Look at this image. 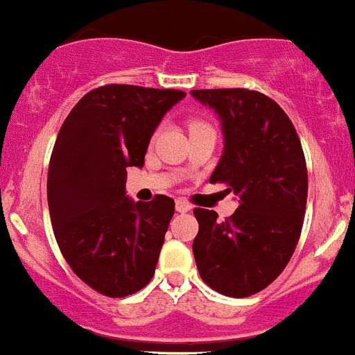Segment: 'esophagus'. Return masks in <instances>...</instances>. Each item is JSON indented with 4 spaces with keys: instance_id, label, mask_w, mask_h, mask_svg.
<instances>
[{
    "instance_id": "obj_1",
    "label": "esophagus",
    "mask_w": 355,
    "mask_h": 355,
    "mask_svg": "<svg viewBox=\"0 0 355 355\" xmlns=\"http://www.w3.org/2000/svg\"><path fill=\"white\" fill-rule=\"evenodd\" d=\"M175 207H177L178 213H187V211H191V204L186 200H182V198H178L177 204H175Z\"/></svg>"
}]
</instances>
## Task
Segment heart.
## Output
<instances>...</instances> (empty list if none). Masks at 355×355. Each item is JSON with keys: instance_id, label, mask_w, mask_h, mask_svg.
<instances>
[{"instance_id": "b5f03b06", "label": "heart", "mask_w": 355, "mask_h": 355, "mask_svg": "<svg viewBox=\"0 0 355 355\" xmlns=\"http://www.w3.org/2000/svg\"><path fill=\"white\" fill-rule=\"evenodd\" d=\"M204 126H207V124H204V122H200V121L189 122V130H196V128H204Z\"/></svg>"}]
</instances>
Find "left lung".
<instances>
[{
    "mask_svg": "<svg viewBox=\"0 0 355 355\" xmlns=\"http://www.w3.org/2000/svg\"><path fill=\"white\" fill-rule=\"evenodd\" d=\"M191 95L222 122L223 153L209 182L238 196V209L223 222L214 211L195 209L196 267L216 293L252 296L287 267L302 234L309 189L302 142L287 113L260 92Z\"/></svg>",
    "mask_w": 355,
    "mask_h": 355,
    "instance_id": "obj_1",
    "label": "left lung"
}]
</instances>
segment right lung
<instances>
[{"mask_svg":"<svg viewBox=\"0 0 355 355\" xmlns=\"http://www.w3.org/2000/svg\"><path fill=\"white\" fill-rule=\"evenodd\" d=\"M180 90L106 85L68 113L49 166L50 220L62 256L88 287L110 297L150 284L175 202L126 196V169L144 166L151 135Z\"/></svg>","mask_w":355,"mask_h":355,"instance_id":"add662e5","label":"right lung"}]
</instances>
